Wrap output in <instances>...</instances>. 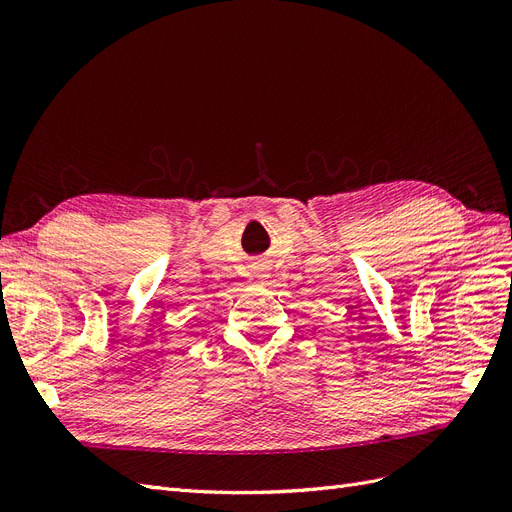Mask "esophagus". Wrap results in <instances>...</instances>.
I'll list each match as a JSON object with an SVG mask.
<instances>
[{
  "mask_svg": "<svg viewBox=\"0 0 512 512\" xmlns=\"http://www.w3.org/2000/svg\"><path fill=\"white\" fill-rule=\"evenodd\" d=\"M250 271H252V277H254L256 282H260V284H267V282H269L271 273H269V265H267L265 260H256V262H252Z\"/></svg>",
  "mask_w": 512,
  "mask_h": 512,
  "instance_id": "esophagus-1",
  "label": "esophagus"
}]
</instances>
